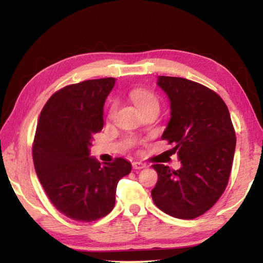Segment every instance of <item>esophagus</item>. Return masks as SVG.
Here are the masks:
<instances>
[{
    "instance_id": "1",
    "label": "esophagus",
    "mask_w": 263,
    "mask_h": 263,
    "mask_svg": "<svg viewBox=\"0 0 263 263\" xmlns=\"http://www.w3.org/2000/svg\"><path fill=\"white\" fill-rule=\"evenodd\" d=\"M132 167H133V169H135V171H139V169L145 168L146 164L142 163V162H139V161H135L132 163Z\"/></svg>"
}]
</instances>
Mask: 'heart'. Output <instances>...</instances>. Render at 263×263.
Returning a JSON list of instances; mask_svg holds the SVG:
<instances>
[{"label":"heart","instance_id":"b5f03b06","mask_svg":"<svg viewBox=\"0 0 263 263\" xmlns=\"http://www.w3.org/2000/svg\"><path fill=\"white\" fill-rule=\"evenodd\" d=\"M130 97H131L133 103L137 105V108L140 111L146 110V109H151V108L159 109L158 96L155 95L152 90H149V89L141 88V87L132 89V90L130 91ZM115 109H116V104L114 103L109 109L108 118L112 117Z\"/></svg>","mask_w":263,"mask_h":263}]
</instances>
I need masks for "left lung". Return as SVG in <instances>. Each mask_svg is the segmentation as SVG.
I'll return each instance as SVG.
<instances>
[{"mask_svg":"<svg viewBox=\"0 0 263 263\" xmlns=\"http://www.w3.org/2000/svg\"><path fill=\"white\" fill-rule=\"evenodd\" d=\"M158 84L171 100V121L162 140L173 144L179 171L153 164L158 182L155 205L180 219H194L215 205L229 183L235 131L228 106L216 91L184 78L159 77Z\"/></svg>","mask_w":263,"mask_h":263,"instance_id":"8db88e82","label":"left lung"}]
</instances>
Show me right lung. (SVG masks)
I'll list each match as a JSON object with an SVG mask.
<instances>
[{"mask_svg":"<svg viewBox=\"0 0 263 263\" xmlns=\"http://www.w3.org/2000/svg\"><path fill=\"white\" fill-rule=\"evenodd\" d=\"M114 86V78L69 84L48 99L39 116L32 144L35 173L51 203L73 220L90 222L110 213L118 181L132 169L123 158L102 164L89 157Z\"/></svg>","mask_w":263,"mask_h":263,"instance_id":"right-lung-1","label":"right lung"}]
</instances>
